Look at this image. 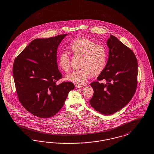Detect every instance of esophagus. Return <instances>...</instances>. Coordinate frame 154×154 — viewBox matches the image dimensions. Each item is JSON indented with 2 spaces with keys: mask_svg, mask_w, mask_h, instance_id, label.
I'll return each mask as SVG.
<instances>
[{
  "mask_svg": "<svg viewBox=\"0 0 154 154\" xmlns=\"http://www.w3.org/2000/svg\"><path fill=\"white\" fill-rule=\"evenodd\" d=\"M75 86L77 88H83L84 87V85H78V84H76Z\"/></svg>",
  "mask_w": 154,
  "mask_h": 154,
  "instance_id": "obj_1",
  "label": "esophagus"
}]
</instances>
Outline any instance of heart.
Segmentation results:
<instances>
[{
    "label": "heart",
    "instance_id": "1",
    "mask_svg": "<svg viewBox=\"0 0 154 154\" xmlns=\"http://www.w3.org/2000/svg\"><path fill=\"white\" fill-rule=\"evenodd\" d=\"M69 48L75 55L82 57L80 70L67 74L65 79L79 85L85 84L92 75L100 74L106 65L107 50L103 45H97L85 37H79L70 44ZM58 65L62 71L68 72L70 69V55L62 51L58 58Z\"/></svg>",
    "mask_w": 154,
    "mask_h": 154
}]
</instances>
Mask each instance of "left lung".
Here are the masks:
<instances>
[{
	"label": "left lung",
	"mask_w": 154,
	"mask_h": 154,
	"mask_svg": "<svg viewBox=\"0 0 154 154\" xmlns=\"http://www.w3.org/2000/svg\"><path fill=\"white\" fill-rule=\"evenodd\" d=\"M109 57L97 80L91 84L94 91L89 103L103 115H111L122 109L133 97L137 86V61L133 51L112 35L106 41Z\"/></svg>",
	"instance_id": "left-lung-1"
}]
</instances>
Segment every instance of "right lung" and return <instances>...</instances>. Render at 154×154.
<instances>
[{
    "mask_svg": "<svg viewBox=\"0 0 154 154\" xmlns=\"http://www.w3.org/2000/svg\"><path fill=\"white\" fill-rule=\"evenodd\" d=\"M68 34L32 41L15 59L13 76L19 100L29 112L49 118L64 105L74 89L72 82L57 85L62 78L57 62V50Z\"/></svg>",
    "mask_w": 154,
    "mask_h": 154,
    "instance_id": "1",
    "label": "right lung"
}]
</instances>
